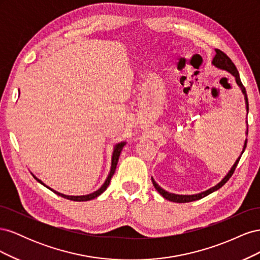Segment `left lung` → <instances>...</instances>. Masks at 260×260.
<instances>
[{"instance_id":"left-lung-1","label":"left lung","mask_w":260,"mask_h":260,"mask_svg":"<svg viewBox=\"0 0 260 260\" xmlns=\"http://www.w3.org/2000/svg\"><path fill=\"white\" fill-rule=\"evenodd\" d=\"M211 64L214 65L216 68L218 69H221V70H224V72L231 74L234 78H235V82H237V84L239 85V88L241 89L243 95H244V100H245V105H246V113L248 114V100H247V94H246V90L245 88H244L242 82H241V79H240V75H239V72L237 67H235V65L232 62V60L226 56V55L221 52L220 50H216V55L214 59H212ZM245 135L247 136L248 135V124H247V120H246V131H245ZM246 143H247V139H245V141H244V144H243V148L241 151V154L240 156L237 158V160L234 161V164L232 165V167L230 168V170L226 172V175L219 181V182L215 185L212 186L210 188H208V190L204 191V192H201V193H198V194H192V195H183V194H175V193H170L166 190H164V188L161 186H159L158 184L156 183V181L153 179L152 177V182H153V185L154 187L157 190V192H158L164 199H166L170 202H175V203H188V202H193V201H198V200H201L203 198H205V196L211 194L212 192H215L217 190H219L220 187H221L222 185H224L226 183V181L229 180L231 178V176L233 175V172L235 170V167H237V165L241 158L242 154L244 153V151H245V147H246Z\"/></svg>"}]
</instances>
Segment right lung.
I'll return each instance as SVG.
<instances>
[{
    "mask_svg": "<svg viewBox=\"0 0 260 260\" xmlns=\"http://www.w3.org/2000/svg\"><path fill=\"white\" fill-rule=\"evenodd\" d=\"M124 145H125V141H121V142H119V143H117V144H115V145H114V148H113V154H112V161H111V170H109V174H108L107 178L105 179L104 183L101 185V187L99 188V190L94 191L93 193H90V194H86V195H77V196H75V195H66V194H62V193H59V192H57V191L53 190V188H51L50 186H48V185H46L45 183H43L42 181H41L40 179H38L35 175H32V176H34V178L38 181L39 183H41V184H42V185H44L45 187H48L49 190L53 191L54 193H56L58 196H61V198L67 199V200H70V201H75V202H85V201H91V200H93V199L98 198V196H100L102 193H103V192L106 190V188H107V186L109 185V183H111V179H112V177H113V176H114V174H115V170H116L117 164H118V159H119L120 153H121V151H122V147H123Z\"/></svg>",
    "mask_w": 260,
    "mask_h": 260,
    "instance_id": "right-lung-1",
    "label": "right lung"
}]
</instances>
